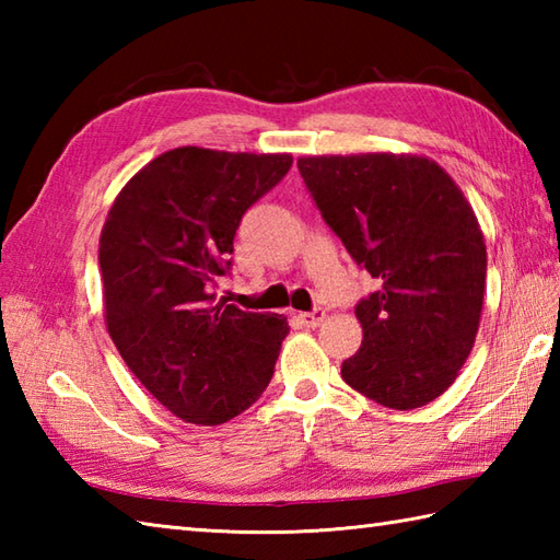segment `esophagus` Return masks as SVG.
<instances>
[{
	"instance_id": "34e87169",
	"label": "esophagus",
	"mask_w": 560,
	"mask_h": 560,
	"mask_svg": "<svg viewBox=\"0 0 560 560\" xmlns=\"http://www.w3.org/2000/svg\"><path fill=\"white\" fill-rule=\"evenodd\" d=\"M295 317H299L305 327H317L327 317V311L325 307H313L311 313H299Z\"/></svg>"
}]
</instances>
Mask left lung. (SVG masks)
Masks as SVG:
<instances>
[{
  "instance_id": "obj_1",
  "label": "left lung",
  "mask_w": 560,
  "mask_h": 560,
  "mask_svg": "<svg viewBox=\"0 0 560 560\" xmlns=\"http://www.w3.org/2000/svg\"><path fill=\"white\" fill-rule=\"evenodd\" d=\"M299 171L325 223L380 283L355 305L363 343L343 383L419 409L455 383L477 339L486 245L459 187L419 156H307Z\"/></svg>"
}]
</instances>
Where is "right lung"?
Listing matches in <instances>:
<instances>
[{
    "instance_id": "add662e5",
    "label": "right lung",
    "mask_w": 560,
    "mask_h": 560,
    "mask_svg": "<svg viewBox=\"0 0 560 560\" xmlns=\"http://www.w3.org/2000/svg\"><path fill=\"white\" fill-rule=\"evenodd\" d=\"M289 153L183 147L117 195L101 233L105 319L129 371L177 419L225 423L267 389L287 317L217 301L245 211L291 171Z\"/></svg>"
}]
</instances>
